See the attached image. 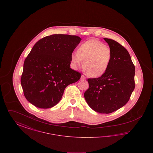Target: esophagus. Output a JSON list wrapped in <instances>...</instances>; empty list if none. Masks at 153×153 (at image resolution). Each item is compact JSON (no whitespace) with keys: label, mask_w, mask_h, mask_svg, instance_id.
I'll return each mask as SVG.
<instances>
[{"label":"esophagus","mask_w":153,"mask_h":153,"mask_svg":"<svg viewBox=\"0 0 153 153\" xmlns=\"http://www.w3.org/2000/svg\"><path fill=\"white\" fill-rule=\"evenodd\" d=\"M81 79H82V80H85V79H86V77H85L84 75H82L81 77Z\"/></svg>","instance_id":"esophagus-1"}]
</instances>
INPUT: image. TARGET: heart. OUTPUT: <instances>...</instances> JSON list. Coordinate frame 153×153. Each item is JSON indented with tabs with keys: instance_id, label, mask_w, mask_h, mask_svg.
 Segmentation results:
<instances>
[{
	"instance_id": "heart-1",
	"label": "heart",
	"mask_w": 153,
	"mask_h": 153,
	"mask_svg": "<svg viewBox=\"0 0 153 153\" xmlns=\"http://www.w3.org/2000/svg\"><path fill=\"white\" fill-rule=\"evenodd\" d=\"M111 59L112 51L109 46L96 39H89L81 44L77 52H73L71 56L74 66L77 68L83 65L86 73L92 77H100L105 73Z\"/></svg>"
}]
</instances>
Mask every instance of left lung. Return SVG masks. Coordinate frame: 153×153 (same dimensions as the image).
<instances>
[{"label": "left lung", "mask_w": 153, "mask_h": 153, "mask_svg": "<svg viewBox=\"0 0 153 153\" xmlns=\"http://www.w3.org/2000/svg\"><path fill=\"white\" fill-rule=\"evenodd\" d=\"M112 51L108 69L98 78L88 79L84 93L88 105L101 114L112 113L128 102L135 88V66L129 53L122 45L104 38Z\"/></svg>", "instance_id": "obj_1"}]
</instances>
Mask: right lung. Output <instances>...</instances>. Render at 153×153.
Segmentation results:
<instances>
[{
	"mask_svg": "<svg viewBox=\"0 0 153 153\" xmlns=\"http://www.w3.org/2000/svg\"><path fill=\"white\" fill-rule=\"evenodd\" d=\"M81 39L67 34L45 36L34 45L26 58L21 82L28 102L49 108L62 98L65 88L81 74L70 68L71 56Z\"/></svg>",
	"mask_w": 153,
	"mask_h": 153,
	"instance_id": "add662e5",
	"label": "right lung"
}]
</instances>
